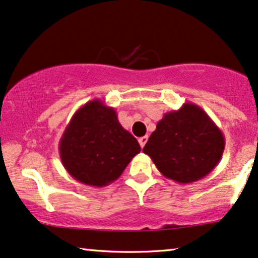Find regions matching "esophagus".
<instances>
[{
    "mask_svg": "<svg viewBox=\"0 0 258 258\" xmlns=\"http://www.w3.org/2000/svg\"><path fill=\"white\" fill-rule=\"evenodd\" d=\"M147 136H145V137H142V138H139L138 139V142H139V144H140V146H142V149L144 146H145V144H146V142H147Z\"/></svg>",
    "mask_w": 258,
    "mask_h": 258,
    "instance_id": "obj_1",
    "label": "esophagus"
}]
</instances>
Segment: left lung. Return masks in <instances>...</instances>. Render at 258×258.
Wrapping results in <instances>:
<instances>
[{"mask_svg": "<svg viewBox=\"0 0 258 258\" xmlns=\"http://www.w3.org/2000/svg\"><path fill=\"white\" fill-rule=\"evenodd\" d=\"M225 138L208 113L192 102L165 113L143 152L164 177L180 184L197 181L217 166Z\"/></svg>", "mask_w": 258, "mask_h": 258, "instance_id": "obj_1", "label": "left lung"}]
</instances>
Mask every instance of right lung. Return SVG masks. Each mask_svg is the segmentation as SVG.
Wrapping results in <instances>:
<instances>
[{"label": "right lung", "instance_id": "obj_1", "mask_svg": "<svg viewBox=\"0 0 258 258\" xmlns=\"http://www.w3.org/2000/svg\"><path fill=\"white\" fill-rule=\"evenodd\" d=\"M63 167L74 179L102 187L121 176L140 145L120 125L114 108L94 99L72 116L59 143Z\"/></svg>", "mask_w": 258, "mask_h": 258}]
</instances>
